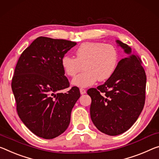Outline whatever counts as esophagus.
Here are the masks:
<instances>
[{
    "instance_id": "esophagus-1",
    "label": "esophagus",
    "mask_w": 159,
    "mask_h": 159,
    "mask_svg": "<svg viewBox=\"0 0 159 159\" xmlns=\"http://www.w3.org/2000/svg\"><path fill=\"white\" fill-rule=\"evenodd\" d=\"M80 94L84 95V94H85V93H86V90H85L84 89H83V88H80Z\"/></svg>"
}]
</instances>
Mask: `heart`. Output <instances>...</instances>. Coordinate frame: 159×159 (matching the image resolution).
I'll use <instances>...</instances> for the list:
<instances>
[{
    "label": "heart",
    "instance_id": "b5f03b06",
    "mask_svg": "<svg viewBox=\"0 0 159 159\" xmlns=\"http://www.w3.org/2000/svg\"><path fill=\"white\" fill-rule=\"evenodd\" d=\"M75 58L64 55L61 59L65 74L74 77L84 68L81 74L73 79L79 87L91 85L98 80L105 81L114 74L119 62L117 49L110 44L84 42L75 49Z\"/></svg>",
    "mask_w": 159,
    "mask_h": 159
}]
</instances>
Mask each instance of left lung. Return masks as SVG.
<instances>
[{"label":"left lung","instance_id":"8db88e82","mask_svg":"<svg viewBox=\"0 0 159 159\" xmlns=\"http://www.w3.org/2000/svg\"><path fill=\"white\" fill-rule=\"evenodd\" d=\"M126 57L104 84L88 90L93 124L110 136L122 134L138 119L145 103L147 75L139 57L127 44L117 40Z\"/></svg>","mask_w":159,"mask_h":159}]
</instances>
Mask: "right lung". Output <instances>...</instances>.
I'll use <instances>...</instances> for the list:
<instances>
[{
	"instance_id": "add662e5",
	"label": "right lung",
	"mask_w": 159,
	"mask_h": 159,
	"mask_svg": "<svg viewBox=\"0 0 159 159\" xmlns=\"http://www.w3.org/2000/svg\"><path fill=\"white\" fill-rule=\"evenodd\" d=\"M76 43L66 39L39 37L20 57L12 79L11 87L16 110L25 126L46 139L64 132L70 112L80 98V90L69 87L61 59Z\"/></svg>"
}]
</instances>
